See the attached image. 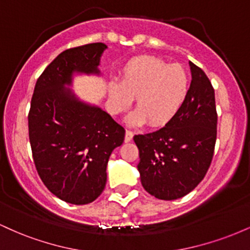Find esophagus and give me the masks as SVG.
<instances>
[{"label":"esophagus","mask_w":250,"mask_h":250,"mask_svg":"<svg viewBox=\"0 0 250 250\" xmlns=\"http://www.w3.org/2000/svg\"><path fill=\"white\" fill-rule=\"evenodd\" d=\"M133 136H134V133L131 130H125V142H130L131 141V139H133Z\"/></svg>","instance_id":"1"}]
</instances>
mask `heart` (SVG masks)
<instances>
[{
    "label": "heart",
    "mask_w": 250,
    "mask_h": 250,
    "mask_svg": "<svg viewBox=\"0 0 250 250\" xmlns=\"http://www.w3.org/2000/svg\"><path fill=\"white\" fill-rule=\"evenodd\" d=\"M188 83V74L181 64H169L154 56L140 57L125 65L120 84L113 83L109 87V109L113 114L121 113L136 97L139 110L130 117V122L163 125L183 104Z\"/></svg>",
    "instance_id": "1"
}]
</instances>
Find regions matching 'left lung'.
<instances>
[{
  "mask_svg": "<svg viewBox=\"0 0 250 250\" xmlns=\"http://www.w3.org/2000/svg\"><path fill=\"white\" fill-rule=\"evenodd\" d=\"M191 83L185 102L165 127L135 135L143 188L160 200H176L203 180L217 135L215 91L208 76L189 62Z\"/></svg>",
  "mask_w": 250,
  "mask_h": 250,
  "instance_id": "1",
  "label": "left lung"
}]
</instances>
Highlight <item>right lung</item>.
Here are the masks:
<instances>
[{
    "instance_id": "right-lung-1",
    "label": "right lung",
    "mask_w": 250,
    "mask_h": 250,
    "mask_svg": "<svg viewBox=\"0 0 250 250\" xmlns=\"http://www.w3.org/2000/svg\"><path fill=\"white\" fill-rule=\"evenodd\" d=\"M104 43L62 51L37 79L28 129L37 174L55 196L87 205L102 194L111 151L125 130L101 108L77 101L69 89L71 74L99 73Z\"/></svg>"
}]
</instances>
